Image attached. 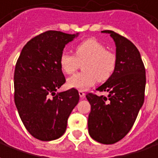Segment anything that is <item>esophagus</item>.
Here are the masks:
<instances>
[{"label": "esophagus", "mask_w": 158, "mask_h": 158, "mask_svg": "<svg viewBox=\"0 0 158 158\" xmlns=\"http://www.w3.org/2000/svg\"><path fill=\"white\" fill-rule=\"evenodd\" d=\"M79 96H80V98H85V91L84 90H79Z\"/></svg>", "instance_id": "obj_1"}]
</instances>
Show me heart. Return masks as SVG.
I'll return each instance as SVG.
<instances>
[{"label": "heart", "instance_id": "1", "mask_svg": "<svg viewBox=\"0 0 158 158\" xmlns=\"http://www.w3.org/2000/svg\"><path fill=\"white\" fill-rule=\"evenodd\" d=\"M85 72L78 73L68 79L70 88L84 90L94 85L97 81L105 82L114 73L117 64L115 52L106 48V45L95 38H88L75 47L74 55L62 52L59 65L65 74L71 75L83 64Z\"/></svg>", "mask_w": 158, "mask_h": 158}]
</instances>
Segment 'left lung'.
Segmentation results:
<instances>
[{
  "instance_id": "left-lung-1",
  "label": "left lung",
  "mask_w": 158,
  "mask_h": 158,
  "mask_svg": "<svg viewBox=\"0 0 158 158\" xmlns=\"http://www.w3.org/2000/svg\"><path fill=\"white\" fill-rule=\"evenodd\" d=\"M116 46L117 64L111 77L96 89L108 97L88 93L91 106L89 133L102 144H114L131 129L144 102L146 70L136 47L127 37L110 30Z\"/></svg>"
}]
</instances>
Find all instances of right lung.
<instances>
[{
  "label": "right lung",
  "mask_w": 158,
  "mask_h": 158,
  "mask_svg": "<svg viewBox=\"0 0 158 158\" xmlns=\"http://www.w3.org/2000/svg\"><path fill=\"white\" fill-rule=\"evenodd\" d=\"M78 35L47 31L23 47L14 72V100L33 137L52 141L64 135L68 118L79 100L76 89L56 93L66 79L59 65L64 47Z\"/></svg>",
  "instance_id": "right-lung-1"
}]
</instances>
